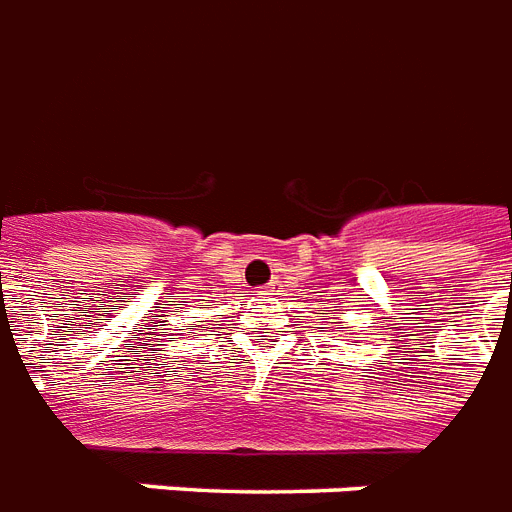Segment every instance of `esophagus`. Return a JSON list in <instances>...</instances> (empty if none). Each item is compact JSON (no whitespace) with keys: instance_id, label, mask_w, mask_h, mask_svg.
I'll return each mask as SVG.
<instances>
[{"instance_id":"esophagus-1","label":"esophagus","mask_w":512,"mask_h":512,"mask_svg":"<svg viewBox=\"0 0 512 512\" xmlns=\"http://www.w3.org/2000/svg\"><path fill=\"white\" fill-rule=\"evenodd\" d=\"M263 295H276V284H268V287H263Z\"/></svg>"}]
</instances>
